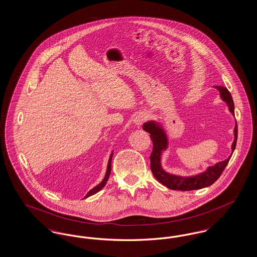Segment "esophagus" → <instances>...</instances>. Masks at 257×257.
I'll return each mask as SVG.
<instances>
[{
  "label": "esophagus",
  "mask_w": 257,
  "mask_h": 257,
  "mask_svg": "<svg viewBox=\"0 0 257 257\" xmlns=\"http://www.w3.org/2000/svg\"><path fill=\"white\" fill-rule=\"evenodd\" d=\"M147 117H148V115H147V112H139L135 116L134 123L137 126H141L147 120Z\"/></svg>",
  "instance_id": "34e87169"
}]
</instances>
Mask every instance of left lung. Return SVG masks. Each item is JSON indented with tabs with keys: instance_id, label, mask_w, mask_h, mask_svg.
<instances>
[{
	"instance_id": "obj_1",
	"label": "left lung",
	"mask_w": 257,
	"mask_h": 257,
	"mask_svg": "<svg viewBox=\"0 0 257 257\" xmlns=\"http://www.w3.org/2000/svg\"><path fill=\"white\" fill-rule=\"evenodd\" d=\"M214 87L220 91L221 100L227 104L228 110L234 115V103H233L232 96L230 92L224 86H214ZM143 129L150 134V139L153 143V150L150 155V169L153 175L160 183L165 185L167 188L171 190H178V191L198 190L214 183L220 177V174L222 173V171L225 169V167L227 166L229 160L231 158L233 151L235 150V147H236L237 137H238L237 122H235L234 141L231 146L232 152L230 156L227 159L219 162L212 167H208L206 171H202L198 174L192 175V176H181V175L169 173L162 167V163H161L162 154L169 147L168 136L163 125L157 121L150 120L144 123Z\"/></svg>"
}]
</instances>
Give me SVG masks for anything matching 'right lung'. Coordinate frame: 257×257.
Masks as SVG:
<instances>
[{
    "label": "right lung",
    "instance_id": "1",
    "mask_svg": "<svg viewBox=\"0 0 257 257\" xmlns=\"http://www.w3.org/2000/svg\"><path fill=\"white\" fill-rule=\"evenodd\" d=\"M112 154H113V151L110 153L109 162H108V166H107V171H106V174H105L104 179H103L100 183L98 184L97 186H95L93 189H91V190L86 194V196H85V197H88V196H92V195L96 194L97 192H99L100 190H102V189L105 187V185H106L107 181H108V179H109V177H110V170H111V158H112Z\"/></svg>",
    "mask_w": 257,
    "mask_h": 257
}]
</instances>
